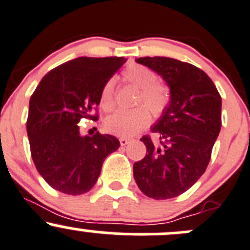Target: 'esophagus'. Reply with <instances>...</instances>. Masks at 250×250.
I'll return each mask as SVG.
<instances>
[{
    "label": "esophagus",
    "instance_id": "1",
    "mask_svg": "<svg viewBox=\"0 0 250 250\" xmlns=\"http://www.w3.org/2000/svg\"><path fill=\"white\" fill-rule=\"evenodd\" d=\"M130 142H131V138H127V137L120 138V144H122V146H126V144H128Z\"/></svg>",
    "mask_w": 250,
    "mask_h": 250
}]
</instances>
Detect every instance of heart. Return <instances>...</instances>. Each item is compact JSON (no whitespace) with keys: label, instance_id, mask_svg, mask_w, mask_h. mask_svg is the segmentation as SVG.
Returning a JSON list of instances; mask_svg holds the SVG:
<instances>
[{"label":"heart","instance_id":"obj_1","mask_svg":"<svg viewBox=\"0 0 250 250\" xmlns=\"http://www.w3.org/2000/svg\"><path fill=\"white\" fill-rule=\"evenodd\" d=\"M123 78L126 83L140 89L137 104L148 106L154 115H161L168 107L171 95L168 87L156 82V76L151 69L142 65H130L123 71ZM114 81L109 79L102 86L100 92V107L106 112L114 107L113 96ZM150 122L148 108L140 106L131 110H118L106 119V128L109 132L122 137H131Z\"/></svg>","mask_w":250,"mask_h":250}]
</instances>
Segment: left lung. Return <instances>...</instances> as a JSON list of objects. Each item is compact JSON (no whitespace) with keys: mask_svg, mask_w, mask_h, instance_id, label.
I'll use <instances>...</instances> for the list:
<instances>
[{"mask_svg":"<svg viewBox=\"0 0 250 250\" xmlns=\"http://www.w3.org/2000/svg\"><path fill=\"white\" fill-rule=\"evenodd\" d=\"M138 63L160 74L171 100L151 127L154 143L141 141L146 154L133 164V177L144 195L155 200L179 196L205 173L221 128V97L212 79L196 66L171 58H140Z\"/></svg>","mask_w":250,"mask_h":250,"instance_id":"obj_1","label":"left lung"}]
</instances>
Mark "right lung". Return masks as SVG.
Instances as JSON below:
<instances>
[{"mask_svg": "<svg viewBox=\"0 0 250 250\" xmlns=\"http://www.w3.org/2000/svg\"><path fill=\"white\" fill-rule=\"evenodd\" d=\"M125 62L123 56L73 59L48 72L33 91L26 122L31 156L53 189L85 194L97 182L104 159L120 146L114 136H82L78 124L99 119L102 86Z\"/></svg>", "mask_w": 250, "mask_h": 250, "instance_id": "obj_1", "label": "right lung"}]
</instances>
